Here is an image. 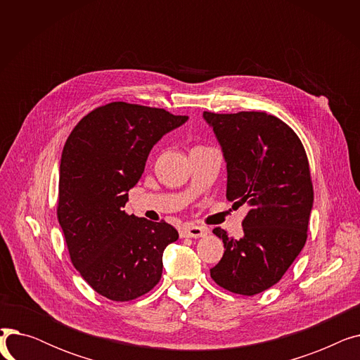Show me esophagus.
Here are the masks:
<instances>
[{"mask_svg": "<svg viewBox=\"0 0 360 360\" xmlns=\"http://www.w3.org/2000/svg\"><path fill=\"white\" fill-rule=\"evenodd\" d=\"M209 233V229L204 226H194L188 224L181 229V238H202Z\"/></svg>", "mask_w": 360, "mask_h": 360, "instance_id": "esophagus-1", "label": "esophagus"}]
</instances>
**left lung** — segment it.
I'll list each match as a JSON object with an SVG mask.
<instances>
[{
	"label": "left lung",
	"mask_w": 360,
	"mask_h": 360,
	"mask_svg": "<svg viewBox=\"0 0 360 360\" xmlns=\"http://www.w3.org/2000/svg\"><path fill=\"white\" fill-rule=\"evenodd\" d=\"M228 167L226 198L247 204L243 236L213 233L224 254L210 270L226 290L252 296L270 289L304 248L314 202L309 162L296 132L266 112H204Z\"/></svg>",
	"instance_id": "left-lung-1"
}]
</instances>
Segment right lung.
<instances>
[{"mask_svg": "<svg viewBox=\"0 0 360 360\" xmlns=\"http://www.w3.org/2000/svg\"><path fill=\"white\" fill-rule=\"evenodd\" d=\"M188 117L127 102L89 112L68 136L60 165L56 216L72 266L94 292L115 300L153 289L163 251L178 231L124 212L150 150Z\"/></svg>", "mask_w": 360, "mask_h": 360, "instance_id": "obj_1", "label": "right lung"}]
</instances>
